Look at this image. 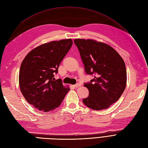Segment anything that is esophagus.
<instances>
[{
  "instance_id": "esophagus-1",
  "label": "esophagus",
  "mask_w": 148,
  "mask_h": 148,
  "mask_svg": "<svg viewBox=\"0 0 148 148\" xmlns=\"http://www.w3.org/2000/svg\"><path fill=\"white\" fill-rule=\"evenodd\" d=\"M81 86V83H77V84H76L74 85V86H75V88H78V87H79V86Z\"/></svg>"
}]
</instances>
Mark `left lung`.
Here are the masks:
<instances>
[{
  "mask_svg": "<svg viewBox=\"0 0 148 148\" xmlns=\"http://www.w3.org/2000/svg\"><path fill=\"white\" fill-rule=\"evenodd\" d=\"M82 60L85 72L94 78L84 86L88 97L83 101L95 110L108 108L118 101L126 87L127 72L124 61L111 46L92 39L74 40Z\"/></svg>",
  "mask_w": 148,
  "mask_h": 148,
  "instance_id": "obj_1",
  "label": "left lung"
}]
</instances>
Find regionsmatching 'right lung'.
I'll return each mask as SVG.
<instances>
[{"mask_svg":"<svg viewBox=\"0 0 148 148\" xmlns=\"http://www.w3.org/2000/svg\"><path fill=\"white\" fill-rule=\"evenodd\" d=\"M71 38L52 41L35 48L26 55L19 70V88L25 99L40 111L48 112L62 103L70 88L55 80L61 61L72 47Z\"/></svg>","mask_w":148,"mask_h":148,"instance_id":"1","label":"right lung"}]
</instances>
